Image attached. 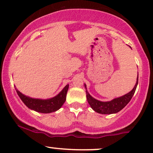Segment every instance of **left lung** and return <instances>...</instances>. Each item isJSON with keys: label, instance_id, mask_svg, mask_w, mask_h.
Returning a JSON list of instances; mask_svg holds the SVG:
<instances>
[{"label": "left lung", "instance_id": "obj_1", "mask_svg": "<svg viewBox=\"0 0 153 153\" xmlns=\"http://www.w3.org/2000/svg\"><path fill=\"white\" fill-rule=\"evenodd\" d=\"M137 84L138 75L137 78L136 84L130 92L121 96V97L116 98V99L110 101H101L93 98L88 92L86 85L85 84H84V85H85V88L86 89L87 101L90 104L91 108L97 113L102 114H116L120 111L123 108L127 106V103L130 101L131 98H132L133 95L134 94Z\"/></svg>", "mask_w": 153, "mask_h": 153}]
</instances>
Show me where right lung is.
<instances>
[{"label": "right lung", "instance_id": "right-lung-1", "mask_svg": "<svg viewBox=\"0 0 153 153\" xmlns=\"http://www.w3.org/2000/svg\"><path fill=\"white\" fill-rule=\"evenodd\" d=\"M68 88H69V85L68 84L57 96L48 99H34V98H31L22 94L16 88V91L20 99L28 108L35 111L39 112V113L48 114L56 111L62 107L66 100V95Z\"/></svg>", "mask_w": 153, "mask_h": 153}]
</instances>
